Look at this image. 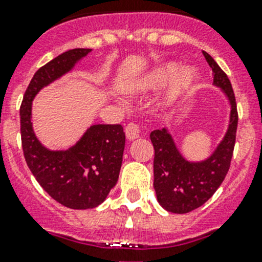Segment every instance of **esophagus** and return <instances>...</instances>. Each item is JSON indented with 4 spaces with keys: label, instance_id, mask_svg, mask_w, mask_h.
Segmentation results:
<instances>
[{
    "label": "esophagus",
    "instance_id": "34e87169",
    "mask_svg": "<svg viewBox=\"0 0 262 262\" xmlns=\"http://www.w3.org/2000/svg\"><path fill=\"white\" fill-rule=\"evenodd\" d=\"M142 133V128L139 124L136 123H129L128 125L125 126V136L129 141H133V139L138 138Z\"/></svg>",
    "mask_w": 262,
    "mask_h": 262
}]
</instances>
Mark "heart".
<instances>
[{
    "label": "heart",
    "instance_id": "b5f03b06",
    "mask_svg": "<svg viewBox=\"0 0 262 262\" xmlns=\"http://www.w3.org/2000/svg\"><path fill=\"white\" fill-rule=\"evenodd\" d=\"M175 71H176L175 64L162 66L161 68L153 71V72H150L149 75H147L146 77L142 78L139 82H137V83L134 84V89L147 90V89H152V87L158 86V84H162L163 82L167 81L168 78L175 73ZM195 78H196V72H195L192 68H185V70L180 73V76L176 78L175 83H173L172 89H171L170 95H168V101H175L182 92L189 90L190 87H191V84L194 83Z\"/></svg>",
    "mask_w": 262,
    "mask_h": 262
}]
</instances>
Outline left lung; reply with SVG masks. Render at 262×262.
I'll return each instance as SVG.
<instances>
[{
	"label": "left lung",
	"mask_w": 262,
	"mask_h": 262,
	"mask_svg": "<svg viewBox=\"0 0 262 262\" xmlns=\"http://www.w3.org/2000/svg\"><path fill=\"white\" fill-rule=\"evenodd\" d=\"M203 55L213 70L214 84L223 90L231 104L229 126L221 144L203 162L185 160L166 129L150 133L149 138L155 148L153 187L158 203L171 213H189L213 196L228 172L236 143L238 113L231 81L207 52L203 50Z\"/></svg>",
	"instance_id": "8db88e82"
}]
</instances>
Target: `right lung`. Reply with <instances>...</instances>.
<instances>
[{"label": "right lung", "mask_w": 262, "mask_h": 262, "mask_svg": "<svg viewBox=\"0 0 262 262\" xmlns=\"http://www.w3.org/2000/svg\"><path fill=\"white\" fill-rule=\"evenodd\" d=\"M90 52L84 48L67 50L39 68L20 106L21 146L26 163L50 196L71 209H90L106 199L120 172L125 133L120 124H97L87 129L70 149L49 150L33 132L31 101L44 86L72 70Z\"/></svg>", "instance_id": "add662e5"}]
</instances>
